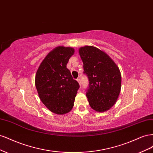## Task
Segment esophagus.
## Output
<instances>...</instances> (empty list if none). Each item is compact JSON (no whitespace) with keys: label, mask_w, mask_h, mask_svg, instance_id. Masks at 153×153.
Masks as SVG:
<instances>
[{"label":"esophagus","mask_w":153,"mask_h":153,"mask_svg":"<svg viewBox=\"0 0 153 153\" xmlns=\"http://www.w3.org/2000/svg\"><path fill=\"white\" fill-rule=\"evenodd\" d=\"M76 80H77V82L79 83V84L80 85H81V82H80V78H78L77 79H76Z\"/></svg>","instance_id":"obj_1"}]
</instances>
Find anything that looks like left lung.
Listing matches in <instances>:
<instances>
[{
  "label": "left lung",
  "mask_w": 153,
  "mask_h": 153,
  "mask_svg": "<svg viewBox=\"0 0 153 153\" xmlns=\"http://www.w3.org/2000/svg\"><path fill=\"white\" fill-rule=\"evenodd\" d=\"M84 73L89 85L86 96L91 107L97 112L109 110L116 103L121 92V75L117 66L105 52L92 46L80 48Z\"/></svg>",
  "instance_id": "obj_1"
}]
</instances>
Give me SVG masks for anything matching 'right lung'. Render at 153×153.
I'll list each match as a JSON object with an SVG mask.
<instances>
[{"mask_svg": "<svg viewBox=\"0 0 153 153\" xmlns=\"http://www.w3.org/2000/svg\"><path fill=\"white\" fill-rule=\"evenodd\" d=\"M75 52L71 47H57L41 63L35 77V85L41 101L51 112L62 115L71 110L80 87L66 68Z\"/></svg>", "mask_w": 153, "mask_h": 153, "instance_id": "add662e5", "label": "right lung"}]
</instances>
